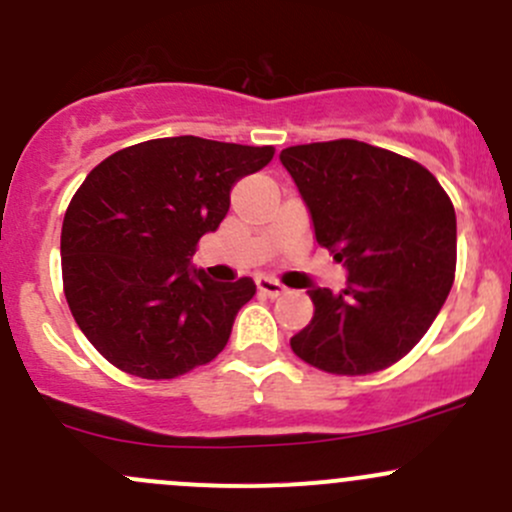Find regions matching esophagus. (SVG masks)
I'll list each match as a JSON object with an SVG mask.
<instances>
[{
	"label": "esophagus",
	"instance_id": "1",
	"mask_svg": "<svg viewBox=\"0 0 512 512\" xmlns=\"http://www.w3.org/2000/svg\"><path fill=\"white\" fill-rule=\"evenodd\" d=\"M255 282H257V289H260L265 297H279V294L287 292V287H284V284H279L277 279H272V277H265V274H260Z\"/></svg>",
	"mask_w": 512,
	"mask_h": 512
}]
</instances>
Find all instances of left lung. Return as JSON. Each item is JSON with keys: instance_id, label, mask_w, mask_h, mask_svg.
Wrapping results in <instances>:
<instances>
[{"instance_id": "1", "label": "left lung", "mask_w": 512, "mask_h": 512, "mask_svg": "<svg viewBox=\"0 0 512 512\" xmlns=\"http://www.w3.org/2000/svg\"><path fill=\"white\" fill-rule=\"evenodd\" d=\"M279 161L311 213L316 242L348 270L343 292L311 287V324L292 336L333 375L390 368L427 333L456 270V213L417 161L355 139L299 144Z\"/></svg>"}]
</instances>
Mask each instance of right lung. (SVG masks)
<instances>
[{
    "label": "right lung",
    "mask_w": 512,
    "mask_h": 512,
    "mask_svg": "<svg viewBox=\"0 0 512 512\" xmlns=\"http://www.w3.org/2000/svg\"><path fill=\"white\" fill-rule=\"evenodd\" d=\"M272 157V147L186 134L120 149L90 171L63 218L61 270L75 324L102 358L171 380L223 351L257 287L213 282L191 257L233 186Z\"/></svg>",
    "instance_id": "1"
}]
</instances>
